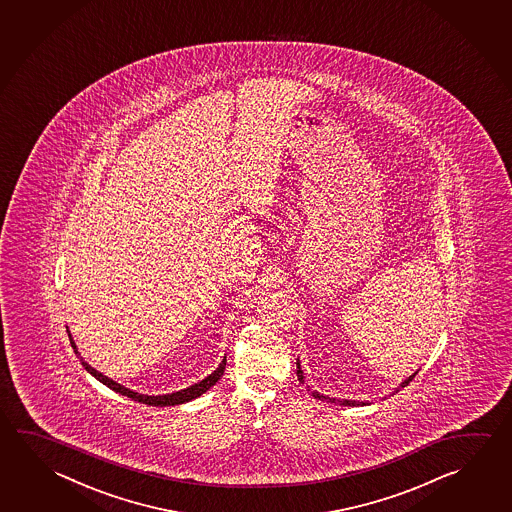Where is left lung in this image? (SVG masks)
<instances>
[{
    "label": "left lung",
    "instance_id": "1",
    "mask_svg": "<svg viewBox=\"0 0 512 512\" xmlns=\"http://www.w3.org/2000/svg\"><path fill=\"white\" fill-rule=\"evenodd\" d=\"M415 374H417V372H415ZM415 374H412L410 377H406L403 383L395 388L394 394H397L401 388H404V386L408 385V383L412 381L413 377H415ZM296 376H298V381H300L302 385H305L304 372H302V367H300V361H296ZM305 386L309 388V385ZM309 390H311V388H309ZM311 394H313L314 399H323V401H327V403L340 404V406H365V404H370V401H350V399H336V397H329V395L318 394L316 390H313Z\"/></svg>",
    "mask_w": 512,
    "mask_h": 512
}]
</instances>
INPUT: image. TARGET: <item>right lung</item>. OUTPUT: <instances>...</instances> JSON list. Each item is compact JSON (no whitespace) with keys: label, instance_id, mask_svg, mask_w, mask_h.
<instances>
[{"label":"right lung","instance_id":"obj_1","mask_svg":"<svg viewBox=\"0 0 512 512\" xmlns=\"http://www.w3.org/2000/svg\"><path fill=\"white\" fill-rule=\"evenodd\" d=\"M66 331H68V336H70V343H72L75 356L81 359L82 367L86 368V370L90 372L91 376L95 377V379H99L102 385H106L108 388H111V390H115L117 394L127 395L129 399L138 401V403L149 404V406H176V404L189 403L192 399H196L199 395H203L207 390H210V388L216 385L217 381L223 377V374H225L226 358L219 363V367H217L210 376L205 377V379H201L199 383H194V385L189 386V388H183L180 392H172V394L163 395L138 394L135 390H131V388H127V386L120 385L117 381L109 379L108 376H104V374L99 372L97 368L91 367L88 361H84V358L81 356V352H79L77 345H75V341H73L72 334H70V329H68V327H66Z\"/></svg>","mask_w":512,"mask_h":512}]
</instances>
